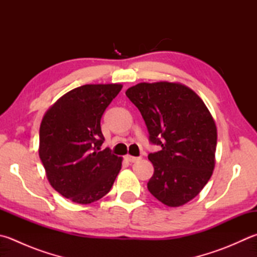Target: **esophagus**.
I'll return each mask as SVG.
<instances>
[{
  "label": "esophagus",
  "mask_w": 257,
  "mask_h": 257,
  "mask_svg": "<svg viewBox=\"0 0 257 257\" xmlns=\"http://www.w3.org/2000/svg\"><path fill=\"white\" fill-rule=\"evenodd\" d=\"M126 160H127L128 162H132V163H134V162H138V161H140V160H141V158L132 157V156H126Z\"/></svg>",
  "instance_id": "obj_1"
}]
</instances>
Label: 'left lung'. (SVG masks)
Listing matches in <instances>:
<instances>
[{"label":"left lung","instance_id":"left-lung-1","mask_svg":"<svg viewBox=\"0 0 257 257\" xmlns=\"http://www.w3.org/2000/svg\"><path fill=\"white\" fill-rule=\"evenodd\" d=\"M142 114L150 141L161 150L150 153L152 195L168 207H180L204 189L215 168L217 127L199 96L174 81L140 83L125 91Z\"/></svg>","mask_w":257,"mask_h":257}]
</instances>
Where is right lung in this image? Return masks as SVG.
Listing matches in <instances>:
<instances>
[{
    "label": "right lung",
    "instance_id": "obj_1",
    "mask_svg": "<svg viewBox=\"0 0 257 257\" xmlns=\"http://www.w3.org/2000/svg\"><path fill=\"white\" fill-rule=\"evenodd\" d=\"M122 84H88L50 106L41 120L39 157L51 187L72 202L88 205L112 188L123 158L100 151V118Z\"/></svg>",
    "mask_w": 257,
    "mask_h": 257
}]
</instances>
